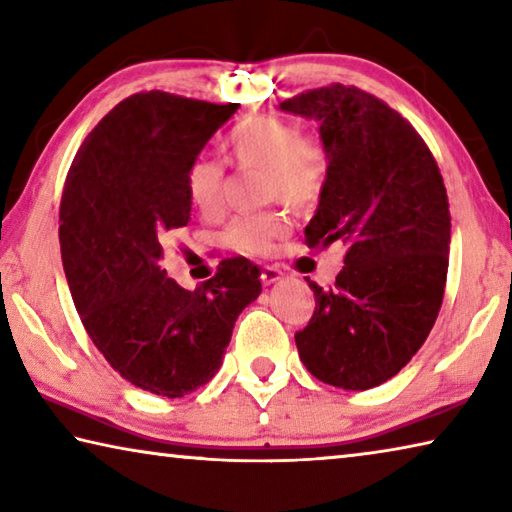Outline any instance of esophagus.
Listing matches in <instances>:
<instances>
[{
	"mask_svg": "<svg viewBox=\"0 0 512 512\" xmlns=\"http://www.w3.org/2000/svg\"><path fill=\"white\" fill-rule=\"evenodd\" d=\"M259 277H262L264 284H273V282H280L282 280V271L277 266H273V264H264Z\"/></svg>",
	"mask_w": 512,
	"mask_h": 512,
	"instance_id": "1",
	"label": "esophagus"
}]
</instances>
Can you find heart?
Wrapping results in <instances>:
<instances>
[{
  "instance_id": "b5f03b06",
  "label": "heart",
  "mask_w": 512,
  "mask_h": 512,
  "mask_svg": "<svg viewBox=\"0 0 512 512\" xmlns=\"http://www.w3.org/2000/svg\"><path fill=\"white\" fill-rule=\"evenodd\" d=\"M230 158L241 169H264V196L282 198L291 207H311L323 196L332 160L318 135H307L298 124L273 115H253L232 128ZM225 171L216 160L196 158L185 173V192L198 212L214 216L223 207ZM289 232V216L280 210L244 214L225 230L232 250L246 255L266 253L275 239Z\"/></svg>"
}]
</instances>
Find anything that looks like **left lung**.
I'll list each match as a JSON object with an SVG mask.
<instances>
[{"label": "left lung", "mask_w": 512, "mask_h": 512, "mask_svg": "<svg viewBox=\"0 0 512 512\" xmlns=\"http://www.w3.org/2000/svg\"><path fill=\"white\" fill-rule=\"evenodd\" d=\"M280 108L318 119L332 160L305 244L345 246L334 287L307 277L316 309L296 332L300 361L323 384L366 391L395 377L436 323L452 232L447 189L427 142L375 94L332 83Z\"/></svg>", "instance_id": "8db88e82"}]
</instances>
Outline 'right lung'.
<instances>
[{
	"label": "right lung",
	"instance_id": "1",
	"mask_svg": "<svg viewBox=\"0 0 512 512\" xmlns=\"http://www.w3.org/2000/svg\"><path fill=\"white\" fill-rule=\"evenodd\" d=\"M235 110L131 94L85 137L60 198V255L85 332L126 381L171 400L216 375L237 316L262 291L246 257L223 259L194 291L160 266L164 239L192 212L189 162Z\"/></svg>",
	"mask_w": 512,
	"mask_h": 512
}]
</instances>
